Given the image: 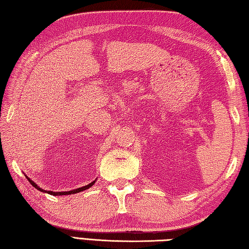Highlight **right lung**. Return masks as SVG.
I'll return each instance as SVG.
<instances>
[{
	"instance_id": "1",
	"label": "right lung",
	"mask_w": 249,
	"mask_h": 249,
	"mask_svg": "<svg viewBox=\"0 0 249 249\" xmlns=\"http://www.w3.org/2000/svg\"><path fill=\"white\" fill-rule=\"evenodd\" d=\"M26 178L28 179V181H29L31 184H32V186H35L36 190H39V191H41V192H43V193H49V194H51V195H69V194H76V193H79V192H82V191H86V190H88L89 187H91L93 184H94L95 183V181H93V182H91L90 184H88V185H86V186H82V187H79V189H76V190H72V191H67V192H53V191H45V190H42L41 187H39L37 186L36 183L32 181V180H30L29 178H28L27 176H26Z\"/></svg>"
}]
</instances>
